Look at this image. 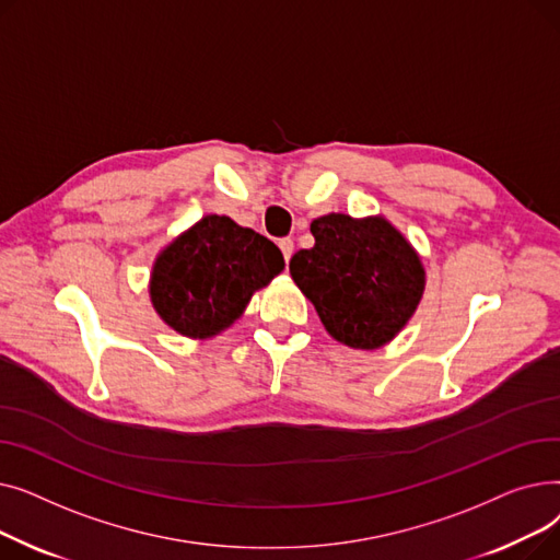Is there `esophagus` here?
Segmentation results:
<instances>
[{"instance_id": "esophagus-1", "label": "esophagus", "mask_w": 560, "mask_h": 560, "mask_svg": "<svg viewBox=\"0 0 560 560\" xmlns=\"http://www.w3.org/2000/svg\"><path fill=\"white\" fill-rule=\"evenodd\" d=\"M279 249H281V254H283V258H285V262H288L290 256H292V252H295V243H292L290 238H281V241H279Z\"/></svg>"}]
</instances>
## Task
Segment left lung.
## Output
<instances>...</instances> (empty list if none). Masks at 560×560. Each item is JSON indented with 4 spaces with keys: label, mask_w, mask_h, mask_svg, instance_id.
I'll return each instance as SVG.
<instances>
[{
    "label": "left lung",
    "mask_w": 560,
    "mask_h": 560,
    "mask_svg": "<svg viewBox=\"0 0 560 560\" xmlns=\"http://www.w3.org/2000/svg\"><path fill=\"white\" fill-rule=\"evenodd\" d=\"M311 233L315 245L290 258V275L322 325L354 349L390 342L422 300L418 252L384 218L329 213L311 222Z\"/></svg>",
    "instance_id": "1"
}]
</instances>
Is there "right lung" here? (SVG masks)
Here are the masks:
<instances>
[{"label": "right lung", "mask_w": 560, "mask_h": 560, "mask_svg": "<svg viewBox=\"0 0 560 560\" xmlns=\"http://www.w3.org/2000/svg\"><path fill=\"white\" fill-rule=\"evenodd\" d=\"M279 247L226 215H206L156 258L150 295L165 325L188 338L224 331L254 292L283 270Z\"/></svg>", "instance_id": "obj_1"}]
</instances>
